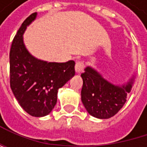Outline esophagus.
Masks as SVG:
<instances>
[{"instance_id":"34e87169","label":"esophagus","mask_w":147,"mask_h":147,"mask_svg":"<svg viewBox=\"0 0 147 147\" xmlns=\"http://www.w3.org/2000/svg\"><path fill=\"white\" fill-rule=\"evenodd\" d=\"M83 68H84V64H83V62H82V61H77V62L76 63V65H75L76 73L80 74L82 71Z\"/></svg>"}]
</instances>
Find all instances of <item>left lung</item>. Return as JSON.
<instances>
[{
	"instance_id": "obj_1",
	"label": "left lung",
	"mask_w": 147,
	"mask_h": 147,
	"mask_svg": "<svg viewBox=\"0 0 147 147\" xmlns=\"http://www.w3.org/2000/svg\"><path fill=\"white\" fill-rule=\"evenodd\" d=\"M83 84L81 99L87 111L93 117L107 119L116 115L127 101L135 76L125 83L117 85L103 77L98 71L87 66L81 75Z\"/></svg>"
}]
</instances>
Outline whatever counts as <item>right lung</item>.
Returning a JSON list of instances; mask_svg holds the SVG:
<instances>
[{"label":"right lung","instance_id":"1","mask_svg":"<svg viewBox=\"0 0 147 147\" xmlns=\"http://www.w3.org/2000/svg\"><path fill=\"white\" fill-rule=\"evenodd\" d=\"M37 16L30 15L13 38L10 50V86L20 106L30 116L48 115L57 103L58 91L75 75V62H47L34 57L24 42V33Z\"/></svg>","mask_w":147,"mask_h":147}]
</instances>
